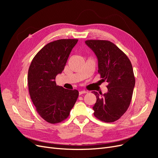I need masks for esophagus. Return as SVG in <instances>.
I'll use <instances>...</instances> for the list:
<instances>
[{
  "mask_svg": "<svg viewBox=\"0 0 158 158\" xmlns=\"http://www.w3.org/2000/svg\"><path fill=\"white\" fill-rule=\"evenodd\" d=\"M86 93H88V92H87V91H85V90H81V91H80V92H79V94L80 95H82V94H86Z\"/></svg>",
  "mask_w": 158,
  "mask_h": 158,
  "instance_id": "esophagus-1",
  "label": "esophagus"
}]
</instances>
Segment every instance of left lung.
Here are the masks:
<instances>
[{"instance_id": "8db88e82", "label": "left lung", "mask_w": 158, "mask_h": 158, "mask_svg": "<svg viewBox=\"0 0 158 158\" xmlns=\"http://www.w3.org/2000/svg\"><path fill=\"white\" fill-rule=\"evenodd\" d=\"M85 44L97 56L102 80L108 82L107 93L93 92L97 98L93 107L94 116L103 122H114L130 106L135 85L132 64L127 56L111 41L87 40Z\"/></svg>"}]
</instances>
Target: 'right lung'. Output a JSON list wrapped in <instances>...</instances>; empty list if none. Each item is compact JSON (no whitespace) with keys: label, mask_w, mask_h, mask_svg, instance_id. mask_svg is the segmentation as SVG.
Listing matches in <instances>:
<instances>
[{"label":"right lung","mask_w":158,"mask_h":158,"mask_svg":"<svg viewBox=\"0 0 158 158\" xmlns=\"http://www.w3.org/2000/svg\"><path fill=\"white\" fill-rule=\"evenodd\" d=\"M78 40H59L47 44L33 59L27 83L31 101L45 121L59 123L67 118L78 97L76 89L56 85L55 78L64 69Z\"/></svg>","instance_id":"1"}]
</instances>
